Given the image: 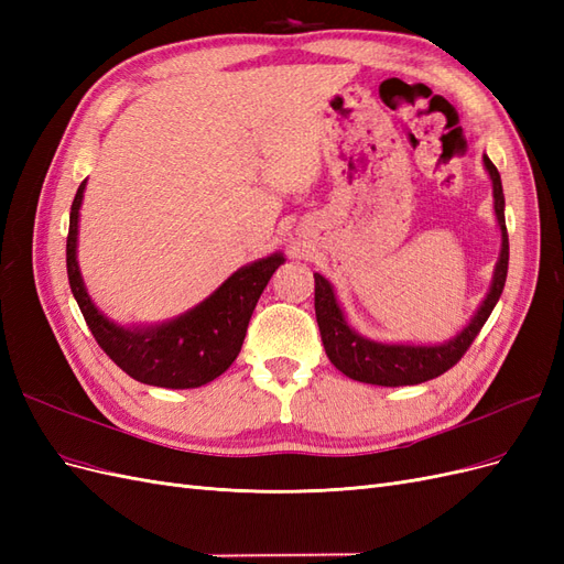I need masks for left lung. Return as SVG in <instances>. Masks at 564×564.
Returning a JSON list of instances; mask_svg holds the SVG:
<instances>
[{
    "label": "left lung",
    "instance_id": "obj_1",
    "mask_svg": "<svg viewBox=\"0 0 564 564\" xmlns=\"http://www.w3.org/2000/svg\"><path fill=\"white\" fill-rule=\"evenodd\" d=\"M482 162L491 178L494 214H497L499 228H501V253H499L497 268H494L491 286L482 305L468 322V327L460 329L454 338L445 340V344L440 346L379 344V340L365 338L346 322V315L340 311L329 280H324L319 272H315V315L319 324L322 344H324V350H327L332 365L338 371H344L348 379L371 383V386H390V388L431 381L440 377V373L452 369L470 348L475 336L485 327V322L491 315L494 305H497L506 284L508 232H506V216H503L506 199H503L501 176L487 155L482 158Z\"/></svg>",
    "mask_w": 564,
    "mask_h": 564
}]
</instances>
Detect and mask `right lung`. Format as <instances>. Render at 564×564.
<instances>
[{
    "label": "right lung",
    "instance_id": "1",
    "mask_svg": "<svg viewBox=\"0 0 564 564\" xmlns=\"http://www.w3.org/2000/svg\"><path fill=\"white\" fill-rule=\"evenodd\" d=\"M84 187L87 181L77 187L70 207L65 261L73 296L98 346L131 379L148 386L183 390L220 377L240 355L251 313L284 256L270 253L242 265L209 299L174 319L152 327H119L96 308L79 272L77 228Z\"/></svg>",
    "mask_w": 564,
    "mask_h": 564
}]
</instances>
